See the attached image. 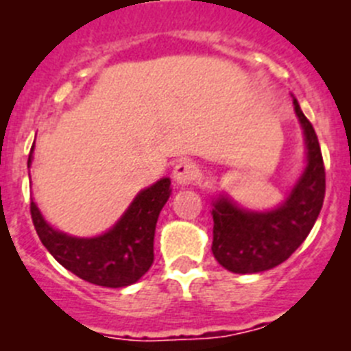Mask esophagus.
<instances>
[{
  "label": "esophagus",
  "instance_id": "obj_1",
  "mask_svg": "<svg viewBox=\"0 0 351 351\" xmlns=\"http://www.w3.org/2000/svg\"><path fill=\"white\" fill-rule=\"evenodd\" d=\"M197 176H198V167L193 162H189V160H181L178 165L173 167L172 178L173 181L181 186L191 184V182L197 179Z\"/></svg>",
  "mask_w": 351,
  "mask_h": 351
}]
</instances>
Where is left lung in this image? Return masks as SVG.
I'll return each mask as SVG.
<instances>
[{
	"instance_id": "left-lung-1",
	"label": "left lung",
	"mask_w": 351,
	"mask_h": 351,
	"mask_svg": "<svg viewBox=\"0 0 351 351\" xmlns=\"http://www.w3.org/2000/svg\"><path fill=\"white\" fill-rule=\"evenodd\" d=\"M292 104L303 128L306 167L285 200L269 210H249L224 193L212 197V254L231 273L247 275L282 265L304 242L322 208L326 197L322 151L300 102L292 97Z\"/></svg>"
}]
</instances>
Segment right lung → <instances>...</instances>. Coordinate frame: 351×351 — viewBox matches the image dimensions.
Returning <instances> with one entry per match:
<instances>
[{
    "label": "right lung",
    "mask_w": 351,
    "mask_h": 351,
    "mask_svg": "<svg viewBox=\"0 0 351 351\" xmlns=\"http://www.w3.org/2000/svg\"><path fill=\"white\" fill-rule=\"evenodd\" d=\"M33 149L27 167L33 163ZM170 179L163 178L141 189L120 219L97 237H73L56 230L31 200V217L41 243L57 263L90 284L127 287L151 268L156 221L169 200Z\"/></svg>",
    "instance_id": "right-lung-1"
}]
</instances>
